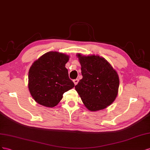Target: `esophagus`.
Instances as JSON below:
<instances>
[{"instance_id":"34e87169","label":"esophagus","mask_w":150,"mask_h":150,"mask_svg":"<svg viewBox=\"0 0 150 150\" xmlns=\"http://www.w3.org/2000/svg\"><path fill=\"white\" fill-rule=\"evenodd\" d=\"M79 79H75V80H74V84L75 85L79 83Z\"/></svg>"}]
</instances>
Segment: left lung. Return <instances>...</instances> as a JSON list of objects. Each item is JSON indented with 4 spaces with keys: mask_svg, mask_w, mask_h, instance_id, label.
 <instances>
[{
    "mask_svg": "<svg viewBox=\"0 0 150 150\" xmlns=\"http://www.w3.org/2000/svg\"><path fill=\"white\" fill-rule=\"evenodd\" d=\"M83 76L75 90L85 106L91 111L104 109L115 100L119 79L110 64L99 55L76 54Z\"/></svg>",
    "mask_w": 150,
    "mask_h": 150,
    "instance_id": "1",
    "label": "left lung"
}]
</instances>
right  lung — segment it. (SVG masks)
<instances>
[{
    "instance_id": "right-lung-1",
    "label": "right lung",
    "mask_w": 150,
    "mask_h": 150,
    "mask_svg": "<svg viewBox=\"0 0 150 150\" xmlns=\"http://www.w3.org/2000/svg\"><path fill=\"white\" fill-rule=\"evenodd\" d=\"M68 60L69 56L65 54L50 51L33 63L29 70L28 88L37 103L53 108L64 93L75 87L65 67Z\"/></svg>"
}]
</instances>
